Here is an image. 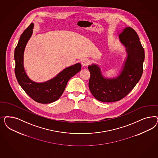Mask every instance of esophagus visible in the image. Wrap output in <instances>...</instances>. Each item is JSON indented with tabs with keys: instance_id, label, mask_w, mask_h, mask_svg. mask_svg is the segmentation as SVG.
Here are the masks:
<instances>
[{
	"instance_id": "1",
	"label": "esophagus",
	"mask_w": 158,
	"mask_h": 158,
	"mask_svg": "<svg viewBox=\"0 0 158 158\" xmlns=\"http://www.w3.org/2000/svg\"><path fill=\"white\" fill-rule=\"evenodd\" d=\"M90 63V61L89 59H83L81 61V64L82 66H86L87 65H88Z\"/></svg>"
}]
</instances>
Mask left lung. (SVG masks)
I'll use <instances>...</instances> for the list:
<instances>
[{
    "instance_id": "8db88e82",
    "label": "left lung",
    "mask_w": 158,
    "mask_h": 158,
    "mask_svg": "<svg viewBox=\"0 0 158 158\" xmlns=\"http://www.w3.org/2000/svg\"><path fill=\"white\" fill-rule=\"evenodd\" d=\"M118 34L127 56L117 76H104L101 67L97 64L92 63L88 66L91 73L89 88L92 95L101 102L120 101L131 91L143 74L145 53L137 34L127 27Z\"/></svg>"
}]
</instances>
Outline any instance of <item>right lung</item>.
Masks as SVG:
<instances>
[{"label":"right lung","mask_w":158,"mask_h":158,"mask_svg":"<svg viewBox=\"0 0 158 158\" xmlns=\"http://www.w3.org/2000/svg\"><path fill=\"white\" fill-rule=\"evenodd\" d=\"M34 24L31 23L21 34L15 51V74L21 88L36 102L44 104L55 102L61 97L71 77L81 70L80 63L66 67L56 76L42 82L31 80L24 67V53L26 45L33 33Z\"/></svg>","instance_id":"add662e5"}]
</instances>
